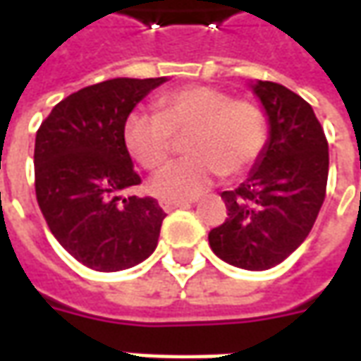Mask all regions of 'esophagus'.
Returning a JSON list of instances; mask_svg holds the SVG:
<instances>
[{
    "mask_svg": "<svg viewBox=\"0 0 361 361\" xmlns=\"http://www.w3.org/2000/svg\"><path fill=\"white\" fill-rule=\"evenodd\" d=\"M188 201H160V207L164 212H172L173 209H181V207H188Z\"/></svg>",
    "mask_w": 361,
    "mask_h": 361,
    "instance_id": "34e87169",
    "label": "esophagus"
}]
</instances>
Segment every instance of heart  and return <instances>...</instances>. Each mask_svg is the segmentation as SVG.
<instances>
[{"label":"heart","mask_w":361,"mask_h":361,"mask_svg":"<svg viewBox=\"0 0 361 361\" xmlns=\"http://www.w3.org/2000/svg\"><path fill=\"white\" fill-rule=\"evenodd\" d=\"M185 160L164 166L149 188L160 199L183 201L204 193L216 176H238L257 162L267 139L263 111L216 87H185L158 98V116L133 111L123 126L129 154L147 170L162 166L176 141Z\"/></svg>","instance_id":"obj_1"}]
</instances>
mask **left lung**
Here are the masks:
<instances>
[{
    "label": "left lung",
    "mask_w": 361,
    "mask_h": 361,
    "mask_svg": "<svg viewBox=\"0 0 361 361\" xmlns=\"http://www.w3.org/2000/svg\"><path fill=\"white\" fill-rule=\"evenodd\" d=\"M269 121V137L247 180L222 191L228 219L209 232L214 255L245 271L290 257L325 201L329 145L310 104L271 81L250 82Z\"/></svg>",
    "instance_id": "8db88e82"
}]
</instances>
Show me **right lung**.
<instances>
[{"label":"right lung","mask_w":361,"mask_h":361,"mask_svg":"<svg viewBox=\"0 0 361 361\" xmlns=\"http://www.w3.org/2000/svg\"><path fill=\"white\" fill-rule=\"evenodd\" d=\"M158 79H108L54 106L36 133V199L54 238L79 263L126 271L157 250L164 211L152 197H123L141 183L123 142L129 114Z\"/></svg>","instance_id":"add662e5"}]
</instances>
